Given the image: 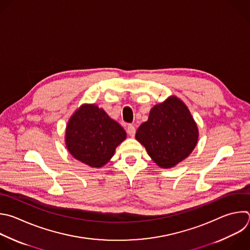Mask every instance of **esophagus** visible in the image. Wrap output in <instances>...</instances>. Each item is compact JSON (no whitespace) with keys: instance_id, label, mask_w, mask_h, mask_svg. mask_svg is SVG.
Returning <instances> with one entry per match:
<instances>
[{"instance_id":"esophagus-1","label":"esophagus","mask_w":250,"mask_h":250,"mask_svg":"<svg viewBox=\"0 0 250 250\" xmlns=\"http://www.w3.org/2000/svg\"><path fill=\"white\" fill-rule=\"evenodd\" d=\"M135 131H136V129H135V126H134V125H127V127H126V132H127V134H128L129 136L133 137V136L135 135Z\"/></svg>"}]
</instances>
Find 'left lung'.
Here are the masks:
<instances>
[{
  "label": "left lung",
  "mask_w": 250,
  "mask_h": 250,
  "mask_svg": "<svg viewBox=\"0 0 250 250\" xmlns=\"http://www.w3.org/2000/svg\"><path fill=\"white\" fill-rule=\"evenodd\" d=\"M135 138L162 168H173L194 149L198 129L187 106L170 97L150 111L148 121L137 129Z\"/></svg>",
  "instance_id": "8db88e82"
}]
</instances>
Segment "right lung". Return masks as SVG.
I'll list each match as a JSON object with an SVG mask.
<instances>
[{
    "label": "right lung",
    "instance_id": "right-lung-1",
    "mask_svg": "<svg viewBox=\"0 0 250 250\" xmlns=\"http://www.w3.org/2000/svg\"><path fill=\"white\" fill-rule=\"evenodd\" d=\"M125 129L95 105L81 106L66 126L65 143L69 153L90 167L100 168L125 140Z\"/></svg>",
    "mask_w": 250,
    "mask_h": 250
}]
</instances>
